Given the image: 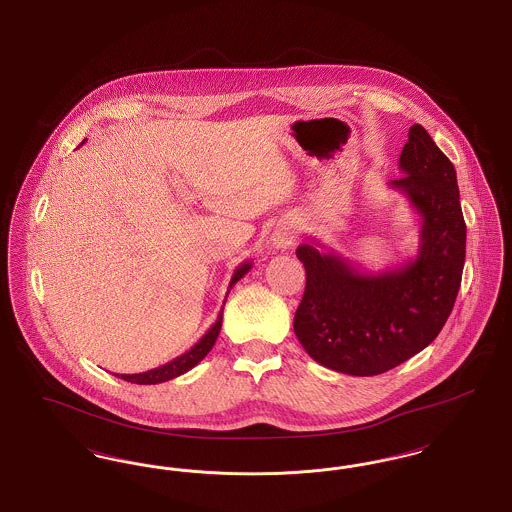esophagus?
<instances>
[{
    "mask_svg": "<svg viewBox=\"0 0 512 512\" xmlns=\"http://www.w3.org/2000/svg\"><path fill=\"white\" fill-rule=\"evenodd\" d=\"M296 241V228L290 224V222H282L278 224L271 234V243L274 249H288L292 247V243Z\"/></svg>",
    "mask_w": 512,
    "mask_h": 512,
    "instance_id": "esophagus-1",
    "label": "esophagus"
}]
</instances>
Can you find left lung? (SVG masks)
I'll return each instance as SVG.
<instances>
[{"label":"left lung","mask_w":512,"mask_h":512,"mask_svg":"<svg viewBox=\"0 0 512 512\" xmlns=\"http://www.w3.org/2000/svg\"><path fill=\"white\" fill-rule=\"evenodd\" d=\"M398 168L404 176L389 185L421 218L414 259L371 272L334 249L319 251V241L296 249L307 282L294 332L332 371L371 377L410 360L437 338L456 301L466 257L456 170L418 123Z\"/></svg>","instance_id":"left-lung-1"}]
</instances>
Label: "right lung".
Masks as SVG:
<instances>
[{"mask_svg": "<svg viewBox=\"0 0 512 512\" xmlns=\"http://www.w3.org/2000/svg\"><path fill=\"white\" fill-rule=\"evenodd\" d=\"M83 143H85V141H83ZM83 143H81V145H83ZM249 271H251V261L241 263L240 267L234 271V276H232L230 286H228V292H230V288ZM226 296H228V294H226ZM224 303H226V300H224ZM222 309H224V307H222ZM222 309H220V313H218L216 323H214L211 329L201 336V340H199L195 346H191V350H187L185 354H181L178 358H174V360L168 361V363H164V365H160V367H154L151 371H145V373H133V375H120V373H116V375L121 377L123 381H127V383L158 385V383L176 379V377H180L183 373H187L189 369H193L199 361L203 360V358L211 352L212 346H214V342H216V338H218V334H220V327H222Z\"/></svg>", "mask_w": 512, "mask_h": 512, "instance_id": "right-lung-1", "label": "right lung"}]
</instances>
